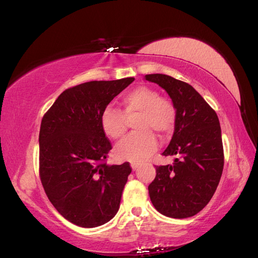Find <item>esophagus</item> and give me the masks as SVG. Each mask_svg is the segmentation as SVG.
Masks as SVG:
<instances>
[{"mask_svg":"<svg viewBox=\"0 0 258 258\" xmlns=\"http://www.w3.org/2000/svg\"><path fill=\"white\" fill-rule=\"evenodd\" d=\"M139 167H140L139 162H135V161L131 162V168H133V170H137Z\"/></svg>","mask_w":258,"mask_h":258,"instance_id":"esophagus-1","label":"esophagus"}]
</instances>
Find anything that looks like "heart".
<instances>
[{
  "label": "heart",
  "mask_w": 258,
  "mask_h": 258,
  "mask_svg": "<svg viewBox=\"0 0 258 258\" xmlns=\"http://www.w3.org/2000/svg\"><path fill=\"white\" fill-rule=\"evenodd\" d=\"M123 111L106 107L101 113V127L109 138L120 140L127 134L128 119L135 121L138 133L120 143L115 148L118 158L131 161L146 159L158 147L159 135L166 139L175 128L177 111L173 103L160 97L159 91L147 86L137 87L122 97Z\"/></svg>",
  "instance_id": "heart-1"
}]
</instances>
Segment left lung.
Returning <instances> with one entry per match:
<instances>
[{"label":"left lung","mask_w":258,"mask_h":258,"mask_svg":"<svg viewBox=\"0 0 258 258\" xmlns=\"http://www.w3.org/2000/svg\"><path fill=\"white\" fill-rule=\"evenodd\" d=\"M165 89L177 119L164 156H176L172 165L156 166L148 186L155 208L171 218H187L201 212L212 199L224 168L222 130L215 110L188 83L170 76H145Z\"/></svg>","instance_id":"obj_1"}]
</instances>
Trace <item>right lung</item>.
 I'll use <instances>...</instances> for the list:
<instances>
[{
    "instance_id": "right-lung-1",
    "label": "right lung",
    "mask_w": 258,
    "mask_h": 258,
    "mask_svg": "<svg viewBox=\"0 0 258 258\" xmlns=\"http://www.w3.org/2000/svg\"><path fill=\"white\" fill-rule=\"evenodd\" d=\"M134 80L90 81L67 89L42 118V186L57 212L80 227L106 224L119 209L131 167L107 165L112 146L102 130L101 113Z\"/></svg>"
}]
</instances>
